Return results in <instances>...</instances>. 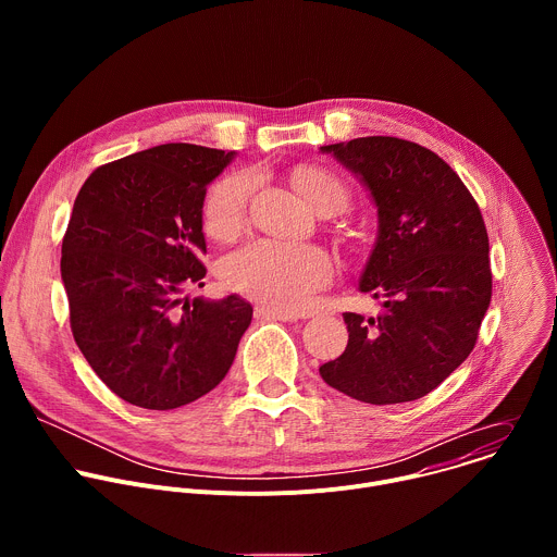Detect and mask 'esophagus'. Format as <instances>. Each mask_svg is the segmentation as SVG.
Listing matches in <instances>:
<instances>
[{
	"label": "esophagus",
	"mask_w": 557,
	"mask_h": 557,
	"mask_svg": "<svg viewBox=\"0 0 557 557\" xmlns=\"http://www.w3.org/2000/svg\"><path fill=\"white\" fill-rule=\"evenodd\" d=\"M256 317H260V320H273V322H295L297 320V314L273 308L269 304H258L256 306Z\"/></svg>",
	"instance_id": "1"
}]
</instances>
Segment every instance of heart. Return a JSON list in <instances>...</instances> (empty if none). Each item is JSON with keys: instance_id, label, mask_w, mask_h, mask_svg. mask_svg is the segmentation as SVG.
Returning <instances> with one entry per match:
<instances>
[{"instance_id": "heart-1", "label": "heart", "mask_w": 557, "mask_h": 557, "mask_svg": "<svg viewBox=\"0 0 557 557\" xmlns=\"http://www.w3.org/2000/svg\"><path fill=\"white\" fill-rule=\"evenodd\" d=\"M293 181L317 211H342L348 202L344 183L326 170L304 168L295 172ZM253 187L256 178L247 172L224 176L211 187L202 209L209 235L228 240L245 228ZM333 273L335 264L324 249L275 240H253L226 256L220 264V277L231 290L286 312L304 310L314 293L333 280Z\"/></svg>"}]
</instances>
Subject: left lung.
Masks as SVG:
<instances>
[{"mask_svg": "<svg viewBox=\"0 0 557 557\" xmlns=\"http://www.w3.org/2000/svg\"><path fill=\"white\" fill-rule=\"evenodd\" d=\"M370 189L379 237L359 288L379 317L344 312L348 346L322 379L372 406L421 399L473 350L492 301L479 202L438 153L394 136L324 145Z\"/></svg>", "mask_w": 557, "mask_h": 557, "instance_id": "8db88e82", "label": "left lung"}]
</instances>
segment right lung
<instances>
[{
  "label": "right lung",
  "mask_w": 557,
  "mask_h": 557,
  "mask_svg": "<svg viewBox=\"0 0 557 557\" xmlns=\"http://www.w3.org/2000/svg\"><path fill=\"white\" fill-rule=\"evenodd\" d=\"M233 151L158 145L97 168L78 191L61 245L72 337L123 401L174 410L228 372L253 308L202 288L207 185Z\"/></svg>",
  "instance_id": "right-lung-1"
}]
</instances>
